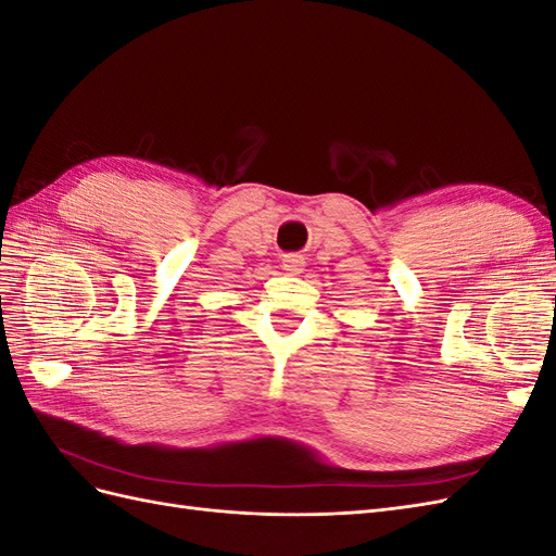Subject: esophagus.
Wrapping results in <instances>:
<instances>
[{
    "label": "esophagus",
    "instance_id": "esophagus-1",
    "mask_svg": "<svg viewBox=\"0 0 556 556\" xmlns=\"http://www.w3.org/2000/svg\"><path fill=\"white\" fill-rule=\"evenodd\" d=\"M304 257H301V255H285L282 257V268H285V271H288L290 276H296V274H301V271H304Z\"/></svg>",
    "mask_w": 556,
    "mask_h": 556
}]
</instances>
